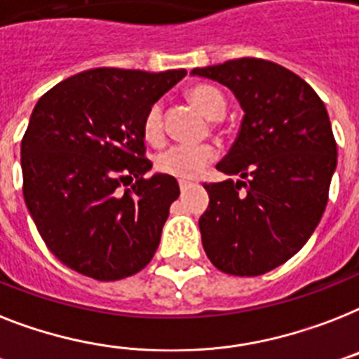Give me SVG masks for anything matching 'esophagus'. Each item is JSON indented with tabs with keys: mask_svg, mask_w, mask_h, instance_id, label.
<instances>
[{
	"mask_svg": "<svg viewBox=\"0 0 359 359\" xmlns=\"http://www.w3.org/2000/svg\"><path fill=\"white\" fill-rule=\"evenodd\" d=\"M179 186H180V191H182V194H184V191H188L189 188H191V182H188V180H180L179 182Z\"/></svg>",
	"mask_w": 359,
	"mask_h": 359,
	"instance_id": "34e87169",
	"label": "esophagus"
}]
</instances>
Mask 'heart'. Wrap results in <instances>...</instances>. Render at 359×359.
I'll return each instance as SVG.
<instances>
[{
  "instance_id": "b5f03b06",
  "label": "heart",
  "mask_w": 359,
  "mask_h": 359,
  "mask_svg": "<svg viewBox=\"0 0 359 359\" xmlns=\"http://www.w3.org/2000/svg\"><path fill=\"white\" fill-rule=\"evenodd\" d=\"M188 99L206 118L217 119L225 112V97L219 90L208 84H197L188 90ZM142 130L147 142L160 144L164 138L162 104L153 103L144 116ZM217 156L214 145H173L156 156V171L177 180H195Z\"/></svg>"
}]
</instances>
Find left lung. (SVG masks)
<instances>
[{"label":"left lung","instance_id":"1","mask_svg":"<svg viewBox=\"0 0 359 359\" xmlns=\"http://www.w3.org/2000/svg\"><path fill=\"white\" fill-rule=\"evenodd\" d=\"M191 75L225 84L245 112L215 165L241 180L205 184L203 247L223 273L264 275L295 256L321 221L337 164L330 118L304 79L271 60L236 58Z\"/></svg>","mask_w":359,"mask_h":359}]
</instances>
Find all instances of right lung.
Returning a JSON list of instances; mask_svg holds the SVG:
<instances>
[{
  "instance_id": "obj_1",
  "label": "right lung",
  "mask_w": 359,
  "mask_h": 359,
  "mask_svg": "<svg viewBox=\"0 0 359 359\" xmlns=\"http://www.w3.org/2000/svg\"><path fill=\"white\" fill-rule=\"evenodd\" d=\"M184 75L94 68L38 99L22 140L23 199L48 249L69 269L121 280L154 256L180 189L168 175L145 179L153 162L142 123Z\"/></svg>"
}]
</instances>
